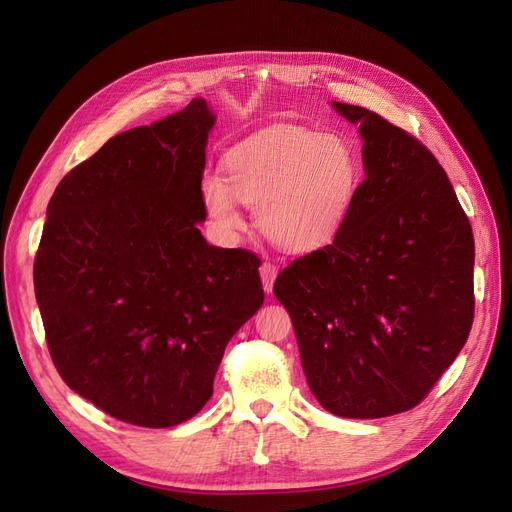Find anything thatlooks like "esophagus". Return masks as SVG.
Returning a JSON list of instances; mask_svg holds the SVG:
<instances>
[{"instance_id":"esophagus-1","label":"esophagus","mask_w":512,"mask_h":512,"mask_svg":"<svg viewBox=\"0 0 512 512\" xmlns=\"http://www.w3.org/2000/svg\"><path fill=\"white\" fill-rule=\"evenodd\" d=\"M275 277H277V267L273 265V262H269V260L262 262V265H260V280H262V288H265V292L273 290Z\"/></svg>"}]
</instances>
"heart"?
I'll return each instance as SVG.
<instances>
[{"label": "heart", "instance_id": "b5f03b06", "mask_svg": "<svg viewBox=\"0 0 512 512\" xmlns=\"http://www.w3.org/2000/svg\"><path fill=\"white\" fill-rule=\"evenodd\" d=\"M226 179L207 170L200 198L226 235L243 228L237 200L256 207L260 230L290 252L329 243L342 228L359 188V158L339 134L303 126L277 128L232 147Z\"/></svg>", "mask_w": 512, "mask_h": 512}]
</instances>
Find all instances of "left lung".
<instances>
[{
	"label": "left lung",
	"mask_w": 512,
	"mask_h": 512,
	"mask_svg": "<svg viewBox=\"0 0 512 512\" xmlns=\"http://www.w3.org/2000/svg\"><path fill=\"white\" fill-rule=\"evenodd\" d=\"M365 179L331 245L277 275L309 389L324 410L382 418L421 404L474 320V237L444 168L363 106Z\"/></svg>",
	"instance_id": "obj_1"
}]
</instances>
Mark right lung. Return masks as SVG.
<instances>
[{
	"mask_svg": "<svg viewBox=\"0 0 512 512\" xmlns=\"http://www.w3.org/2000/svg\"><path fill=\"white\" fill-rule=\"evenodd\" d=\"M205 100L121 132L59 181L34 260L59 376L117 421L173 427L213 395L224 348L265 301L256 254L200 235Z\"/></svg>",
	"mask_w": 512,
	"mask_h": 512,
	"instance_id": "add662e5",
	"label": "right lung"
}]
</instances>
